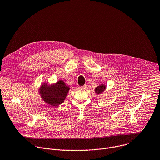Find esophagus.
Returning a JSON list of instances; mask_svg holds the SVG:
<instances>
[{
	"instance_id": "esophagus-1",
	"label": "esophagus",
	"mask_w": 160,
	"mask_h": 160,
	"mask_svg": "<svg viewBox=\"0 0 160 160\" xmlns=\"http://www.w3.org/2000/svg\"><path fill=\"white\" fill-rule=\"evenodd\" d=\"M79 89H86V86H79Z\"/></svg>"
}]
</instances>
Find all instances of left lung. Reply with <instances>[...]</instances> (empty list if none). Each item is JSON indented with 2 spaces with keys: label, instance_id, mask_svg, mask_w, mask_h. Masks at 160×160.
Wrapping results in <instances>:
<instances>
[{
  "label": "left lung",
  "instance_id": "left-lung-1",
  "mask_svg": "<svg viewBox=\"0 0 160 160\" xmlns=\"http://www.w3.org/2000/svg\"><path fill=\"white\" fill-rule=\"evenodd\" d=\"M105 89H106V86L104 84H101L95 88V92L97 94H99L103 92L105 90Z\"/></svg>",
  "mask_w": 160,
  "mask_h": 160
}]
</instances>
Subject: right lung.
Returning a JSON list of instances; mask_svg holds the SVG:
<instances>
[{
    "label": "right lung",
    "mask_w": 160,
    "mask_h": 160,
    "mask_svg": "<svg viewBox=\"0 0 160 160\" xmlns=\"http://www.w3.org/2000/svg\"><path fill=\"white\" fill-rule=\"evenodd\" d=\"M69 89V86L63 81L59 80L52 85L43 83L39 91L45 102L52 106H58L64 102Z\"/></svg>",
    "instance_id": "1"
}]
</instances>
